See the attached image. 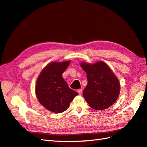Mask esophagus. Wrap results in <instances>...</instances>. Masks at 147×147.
<instances>
[{"label":"esophagus","mask_w":147,"mask_h":147,"mask_svg":"<svg viewBox=\"0 0 147 147\" xmlns=\"http://www.w3.org/2000/svg\"><path fill=\"white\" fill-rule=\"evenodd\" d=\"M78 92L79 95H82V89H79V90H78Z\"/></svg>","instance_id":"1"}]
</instances>
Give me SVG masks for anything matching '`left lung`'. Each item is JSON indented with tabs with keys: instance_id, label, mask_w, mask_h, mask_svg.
<instances>
[{
	"instance_id": "1",
	"label": "left lung",
	"mask_w": 147,
	"mask_h": 147,
	"mask_svg": "<svg viewBox=\"0 0 147 147\" xmlns=\"http://www.w3.org/2000/svg\"><path fill=\"white\" fill-rule=\"evenodd\" d=\"M88 84L83 95L87 103L95 110L109 108L116 101L120 92V84L108 65L102 61L95 64L82 62Z\"/></svg>"
}]
</instances>
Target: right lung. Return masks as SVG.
<instances>
[{
	"label": "right lung",
	"mask_w": 147,
	"mask_h": 147,
	"mask_svg": "<svg viewBox=\"0 0 147 147\" xmlns=\"http://www.w3.org/2000/svg\"><path fill=\"white\" fill-rule=\"evenodd\" d=\"M70 61L52 62L42 71L37 79L35 92L39 102L47 110L61 113L66 111L70 103L78 95L68 86L62 74Z\"/></svg>",
	"instance_id": "right-lung-1"
}]
</instances>
